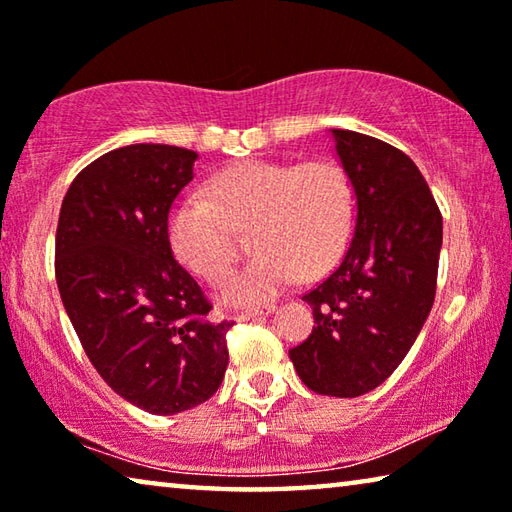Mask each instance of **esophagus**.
<instances>
[{
    "label": "esophagus",
    "mask_w": 512,
    "mask_h": 512,
    "mask_svg": "<svg viewBox=\"0 0 512 512\" xmlns=\"http://www.w3.org/2000/svg\"><path fill=\"white\" fill-rule=\"evenodd\" d=\"M271 311H275L273 305H268L264 309H250V311H241V314L235 316V320H239V323H244V320H250V318H259V316H268Z\"/></svg>",
    "instance_id": "1"
}]
</instances>
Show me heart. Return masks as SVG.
Returning a JSON list of instances; mask_svg holds the SVG:
<instances>
[{
    "label": "heart",
    "mask_w": 512,
    "mask_h": 512,
    "mask_svg": "<svg viewBox=\"0 0 512 512\" xmlns=\"http://www.w3.org/2000/svg\"><path fill=\"white\" fill-rule=\"evenodd\" d=\"M354 221L350 180L336 162L246 160L216 173L207 201L171 207L167 237L187 271L219 282L235 259V232L253 228L257 257L221 284L230 307H259L302 277L327 273L348 248Z\"/></svg>",
    "instance_id": "b5f03b06"
}]
</instances>
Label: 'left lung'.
<instances>
[{"label":"left lung","instance_id":"obj_1","mask_svg":"<svg viewBox=\"0 0 512 512\" xmlns=\"http://www.w3.org/2000/svg\"><path fill=\"white\" fill-rule=\"evenodd\" d=\"M329 135L357 219L341 264L302 296L314 329L289 357L314 393L359 397L393 375L429 316L443 216L409 155L363 133Z\"/></svg>","mask_w":512,"mask_h":512}]
</instances>
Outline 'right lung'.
<instances>
[{
  "instance_id": "1",
  "label": "right lung",
  "mask_w": 512,
  "mask_h": 512,
  "mask_svg": "<svg viewBox=\"0 0 512 512\" xmlns=\"http://www.w3.org/2000/svg\"><path fill=\"white\" fill-rule=\"evenodd\" d=\"M196 151L131 144L69 185L56 230V282L103 381L140 409L173 415L203 404L228 368L212 305L176 262L169 210L192 183Z\"/></svg>"
}]
</instances>
